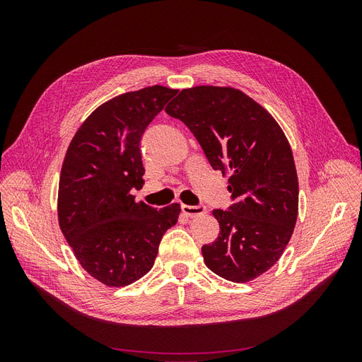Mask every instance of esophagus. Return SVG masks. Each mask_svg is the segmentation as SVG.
<instances>
[{
    "label": "esophagus",
    "mask_w": 362,
    "mask_h": 362,
    "mask_svg": "<svg viewBox=\"0 0 362 362\" xmlns=\"http://www.w3.org/2000/svg\"><path fill=\"white\" fill-rule=\"evenodd\" d=\"M181 210L185 216H189V217H198V216H202V214L206 213V208L204 205H185V204H182Z\"/></svg>",
    "instance_id": "obj_1"
}]
</instances>
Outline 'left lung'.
I'll use <instances>...</instances> for the list:
<instances>
[{"label": "left lung", "mask_w": 362, "mask_h": 362, "mask_svg": "<svg viewBox=\"0 0 362 362\" xmlns=\"http://www.w3.org/2000/svg\"><path fill=\"white\" fill-rule=\"evenodd\" d=\"M199 141L214 170L229 177L235 204L213 210L221 231L202 246L206 267L231 282L267 272L286 250L298 221L299 182L282 128L235 87L182 89L166 107Z\"/></svg>", "instance_id": "8db88e82"}]
</instances>
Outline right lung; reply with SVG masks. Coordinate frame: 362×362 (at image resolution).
<instances>
[{"instance_id":"right-lung-1","label":"right lung","mask_w":362,"mask_h":362,"mask_svg":"<svg viewBox=\"0 0 362 362\" xmlns=\"http://www.w3.org/2000/svg\"><path fill=\"white\" fill-rule=\"evenodd\" d=\"M177 89L151 86L101 104L76 129L64 156L57 214L75 258L107 287H125L152 269L180 204L137 202L144 185L140 140Z\"/></svg>"}]
</instances>
